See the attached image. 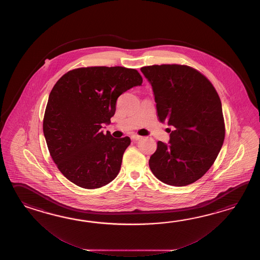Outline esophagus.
<instances>
[{"label": "esophagus", "mask_w": 260, "mask_h": 260, "mask_svg": "<svg viewBox=\"0 0 260 260\" xmlns=\"http://www.w3.org/2000/svg\"><path fill=\"white\" fill-rule=\"evenodd\" d=\"M141 138H142V137H141V136H139V135H138V134H133V135H131V139L134 140V141L139 140V139H140Z\"/></svg>", "instance_id": "34e87169"}]
</instances>
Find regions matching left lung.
<instances>
[{"mask_svg": "<svg viewBox=\"0 0 260 260\" xmlns=\"http://www.w3.org/2000/svg\"><path fill=\"white\" fill-rule=\"evenodd\" d=\"M140 71L152 85L159 120L175 127L169 144L157 142L150 170L171 186L197 181L213 166L224 142L219 95L203 73L187 65H152Z\"/></svg>", "mask_w": 260, "mask_h": 260, "instance_id": "1", "label": "left lung"}]
</instances>
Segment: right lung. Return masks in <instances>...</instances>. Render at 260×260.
Returning a JSON list of instances; mask_svg holds the SVG:
<instances>
[{"label":"right lung","instance_id":"1","mask_svg":"<svg viewBox=\"0 0 260 260\" xmlns=\"http://www.w3.org/2000/svg\"><path fill=\"white\" fill-rule=\"evenodd\" d=\"M142 81L135 69L87 67L67 72L54 85L43 129L52 159L71 182L93 189L117 177L131 140L100 129L111 122L117 99Z\"/></svg>","mask_w":260,"mask_h":260}]
</instances>
